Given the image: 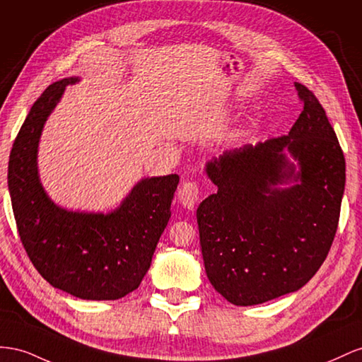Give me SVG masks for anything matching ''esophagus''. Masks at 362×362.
Masks as SVG:
<instances>
[{"label":"esophagus","instance_id":"esophagus-1","mask_svg":"<svg viewBox=\"0 0 362 362\" xmlns=\"http://www.w3.org/2000/svg\"><path fill=\"white\" fill-rule=\"evenodd\" d=\"M200 197V189L197 182L194 180H185L177 191V200L179 203L187 209H194Z\"/></svg>","mask_w":362,"mask_h":362}]
</instances>
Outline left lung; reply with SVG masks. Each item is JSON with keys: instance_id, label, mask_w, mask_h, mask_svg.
I'll use <instances>...</instances> for the list:
<instances>
[{"instance_id": "8db88e82", "label": "left lung", "mask_w": 362, "mask_h": 362, "mask_svg": "<svg viewBox=\"0 0 362 362\" xmlns=\"http://www.w3.org/2000/svg\"><path fill=\"white\" fill-rule=\"evenodd\" d=\"M294 86L303 110L288 135L206 163L218 191L197 209L204 270L236 306L300 290L325 262L337 233L344 154L317 97ZM288 181L293 182L288 189L278 187Z\"/></svg>"}]
</instances>
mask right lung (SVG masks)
<instances>
[{
  "instance_id": "add662e5",
  "label": "right lung",
  "mask_w": 362,
  "mask_h": 362,
  "mask_svg": "<svg viewBox=\"0 0 362 362\" xmlns=\"http://www.w3.org/2000/svg\"><path fill=\"white\" fill-rule=\"evenodd\" d=\"M77 77L49 85L30 109L8 159V191L18 232L39 274L85 300H117L148 272L171 216L177 174L142 179L115 211L72 212L51 202L37 174V146L48 115Z\"/></svg>"
}]
</instances>
